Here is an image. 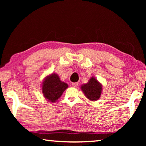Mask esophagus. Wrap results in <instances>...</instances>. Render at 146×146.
Returning <instances> with one entry per match:
<instances>
[{
	"instance_id": "1",
	"label": "esophagus",
	"mask_w": 146,
	"mask_h": 146,
	"mask_svg": "<svg viewBox=\"0 0 146 146\" xmlns=\"http://www.w3.org/2000/svg\"><path fill=\"white\" fill-rule=\"evenodd\" d=\"M78 85V82L72 83V86H73V87H74V88H76V87H77Z\"/></svg>"
}]
</instances>
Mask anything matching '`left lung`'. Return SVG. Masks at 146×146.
Instances as JSON below:
<instances>
[{"label": "left lung", "mask_w": 146, "mask_h": 146, "mask_svg": "<svg viewBox=\"0 0 146 146\" xmlns=\"http://www.w3.org/2000/svg\"><path fill=\"white\" fill-rule=\"evenodd\" d=\"M81 89L88 99L95 101L100 98L102 86L95 77H91L88 83L81 86Z\"/></svg>", "instance_id": "obj_1"}]
</instances>
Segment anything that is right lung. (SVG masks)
<instances>
[{
    "label": "right lung",
    "instance_id": "right-lung-1",
    "mask_svg": "<svg viewBox=\"0 0 146 146\" xmlns=\"http://www.w3.org/2000/svg\"><path fill=\"white\" fill-rule=\"evenodd\" d=\"M68 87V84L62 82L59 76L55 73L46 76L42 83V93L47 100L54 102L62 95Z\"/></svg>",
    "mask_w": 146,
    "mask_h": 146
}]
</instances>
